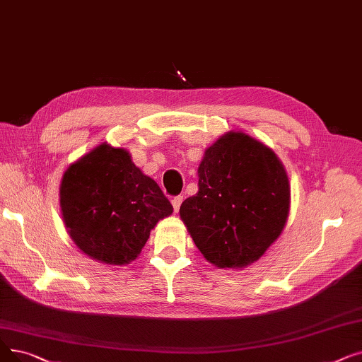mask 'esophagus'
I'll list each match as a JSON object with an SVG mask.
<instances>
[{
	"instance_id": "obj_1",
	"label": "esophagus",
	"mask_w": 362,
	"mask_h": 362,
	"mask_svg": "<svg viewBox=\"0 0 362 362\" xmlns=\"http://www.w3.org/2000/svg\"><path fill=\"white\" fill-rule=\"evenodd\" d=\"M182 201H183V197H182V195H177V197H175V198L171 199V204H173V210H175V213H177V211H179Z\"/></svg>"
}]
</instances>
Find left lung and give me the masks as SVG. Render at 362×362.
Segmentation results:
<instances>
[{"instance_id":"1","label":"left lung","mask_w":362,"mask_h":362,"mask_svg":"<svg viewBox=\"0 0 362 362\" xmlns=\"http://www.w3.org/2000/svg\"><path fill=\"white\" fill-rule=\"evenodd\" d=\"M198 192L180 217L210 263L240 269L259 260L281 235L290 211V183L278 156L259 140L229 132L207 148Z\"/></svg>"}]
</instances>
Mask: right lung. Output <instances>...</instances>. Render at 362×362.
<instances>
[{
	"label": "right lung",
	"mask_w": 362,
	"mask_h": 362,
	"mask_svg": "<svg viewBox=\"0 0 362 362\" xmlns=\"http://www.w3.org/2000/svg\"><path fill=\"white\" fill-rule=\"evenodd\" d=\"M60 209L69 237L88 257L129 264L158 220L173 213L160 186L124 148L102 144L71 164L60 183Z\"/></svg>",
	"instance_id": "obj_1"
}]
</instances>
